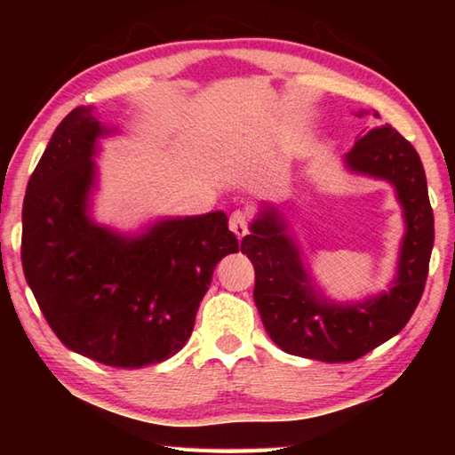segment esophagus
I'll return each mask as SVG.
<instances>
[{
	"mask_svg": "<svg viewBox=\"0 0 455 455\" xmlns=\"http://www.w3.org/2000/svg\"><path fill=\"white\" fill-rule=\"evenodd\" d=\"M249 220H251V214L249 211H235L230 214V230L238 236L243 238L246 233H249Z\"/></svg>",
	"mask_w": 455,
	"mask_h": 455,
	"instance_id": "1",
	"label": "esophagus"
}]
</instances>
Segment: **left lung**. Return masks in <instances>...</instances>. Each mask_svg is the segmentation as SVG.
I'll return each instance as SVG.
<instances>
[{
  "mask_svg": "<svg viewBox=\"0 0 455 455\" xmlns=\"http://www.w3.org/2000/svg\"><path fill=\"white\" fill-rule=\"evenodd\" d=\"M351 171L389 180L403 206L395 284L359 305H331L315 295L301 257L279 212L265 206L241 252L255 267V305L268 337L291 355L343 363L379 347L402 331L426 289L434 249V211L426 171L411 142L391 126L373 128L347 152Z\"/></svg>",
  "mask_w": 455,
  "mask_h": 455,
  "instance_id": "left-lung-1",
  "label": "left lung"
}]
</instances>
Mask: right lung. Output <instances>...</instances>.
<instances>
[{"label":"right lung","mask_w":455,"mask_h":455,"mask_svg":"<svg viewBox=\"0 0 455 455\" xmlns=\"http://www.w3.org/2000/svg\"><path fill=\"white\" fill-rule=\"evenodd\" d=\"M92 108L60 122L29 176L21 265L45 321L68 349L138 369L179 353L222 257L238 252L225 212L163 220L138 238L86 214L94 142Z\"/></svg>","instance_id":"add662e5"}]
</instances>
